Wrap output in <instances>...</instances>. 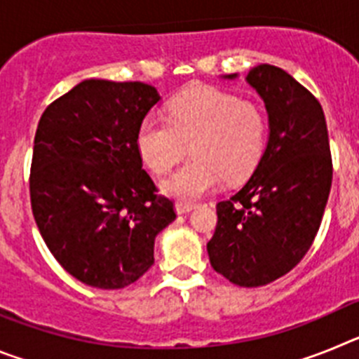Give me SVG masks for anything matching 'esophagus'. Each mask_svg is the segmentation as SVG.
I'll use <instances>...</instances> for the list:
<instances>
[{
    "label": "esophagus",
    "mask_w": 359,
    "mask_h": 359,
    "mask_svg": "<svg viewBox=\"0 0 359 359\" xmlns=\"http://www.w3.org/2000/svg\"><path fill=\"white\" fill-rule=\"evenodd\" d=\"M194 208H196V205H192V203H177L176 205V212L180 215L189 214V212H192Z\"/></svg>",
    "instance_id": "34e87169"
}]
</instances>
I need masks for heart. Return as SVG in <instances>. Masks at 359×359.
<instances>
[{
  "mask_svg": "<svg viewBox=\"0 0 359 359\" xmlns=\"http://www.w3.org/2000/svg\"><path fill=\"white\" fill-rule=\"evenodd\" d=\"M268 138L262 107L215 88H194L174 97L167 122L147 116L136 131V151L152 172L165 174L185 156L192 160L161 183L180 203L198 201L223 180L241 182L255 170Z\"/></svg>",
  "mask_w": 359,
  "mask_h": 359,
  "instance_id": "heart-1",
  "label": "heart"
}]
</instances>
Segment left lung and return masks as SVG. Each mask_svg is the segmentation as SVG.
I'll return each instance as SVG.
<instances>
[{
    "instance_id": "left-lung-1",
    "label": "left lung",
    "mask_w": 359,
    "mask_h": 359,
    "mask_svg": "<svg viewBox=\"0 0 359 359\" xmlns=\"http://www.w3.org/2000/svg\"><path fill=\"white\" fill-rule=\"evenodd\" d=\"M246 82L264 100L268 144L243 189L217 203L207 250L217 273L257 287L291 271L311 248L331 192L332 161L323 109L302 84L271 65L250 69Z\"/></svg>"
}]
</instances>
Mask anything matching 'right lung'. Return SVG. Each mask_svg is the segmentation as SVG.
Wrapping results in <instances>:
<instances>
[{"mask_svg": "<svg viewBox=\"0 0 359 359\" xmlns=\"http://www.w3.org/2000/svg\"><path fill=\"white\" fill-rule=\"evenodd\" d=\"M154 86L88 79L44 109L30 201L57 262L98 290H122L154 264V239L176 219L142 169L136 131Z\"/></svg>", "mask_w": 359, "mask_h": 359, "instance_id": "1", "label": "right lung"}]
</instances>
